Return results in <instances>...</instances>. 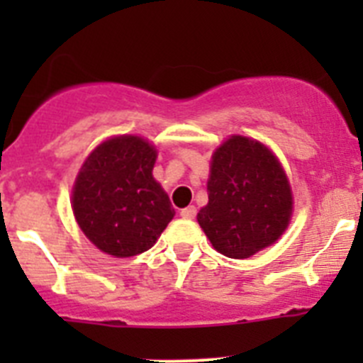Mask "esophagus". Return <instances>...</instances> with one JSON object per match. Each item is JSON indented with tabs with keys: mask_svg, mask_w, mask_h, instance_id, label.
<instances>
[{
	"mask_svg": "<svg viewBox=\"0 0 363 363\" xmlns=\"http://www.w3.org/2000/svg\"><path fill=\"white\" fill-rule=\"evenodd\" d=\"M182 218H187V220H192V218L196 216V207L194 205H189V207H185V209H182Z\"/></svg>",
	"mask_w": 363,
	"mask_h": 363,
	"instance_id": "esophagus-1",
	"label": "esophagus"
}]
</instances>
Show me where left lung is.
<instances>
[{
	"label": "left lung",
	"mask_w": 363,
	"mask_h": 363,
	"mask_svg": "<svg viewBox=\"0 0 363 363\" xmlns=\"http://www.w3.org/2000/svg\"><path fill=\"white\" fill-rule=\"evenodd\" d=\"M207 194L198 223L214 249L229 258H249L277 242L293 214L289 182L277 156L243 136L216 149Z\"/></svg>",
	"instance_id": "1"
}]
</instances>
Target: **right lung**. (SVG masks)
<instances>
[{
	"instance_id": "add662e5",
	"label": "right lung",
	"mask_w": 363,
	"mask_h": 363,
	"mask_svg": "<svg viewBox=\"0 0 363 363\" xmlns=\"http://www.w3.org/2000/svg\"><path fill=\"white\" fill-rule=\"evenodd\" d=\"M156 149L138 136L107 140L83 163L72 211L85 236L116 258L142 255L174 216L169 196L152 178Z\"/></svg>"
}]
</instances>
